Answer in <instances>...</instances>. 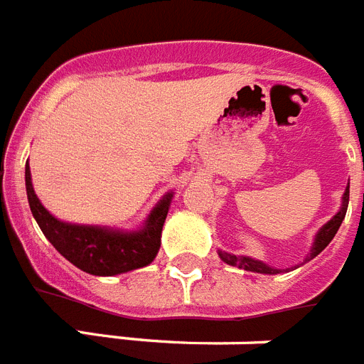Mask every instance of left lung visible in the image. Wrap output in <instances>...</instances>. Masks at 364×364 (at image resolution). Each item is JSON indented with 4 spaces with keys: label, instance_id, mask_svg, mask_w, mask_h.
<instances>
[{
    "label": "left lung",
    "instance_id": "obj_1",
    "mask_svg": "<svg viewBox=\"0 0 364 364\" xmlns=\"http://www.w3.org/2000/svg\"><path fill=\"white\" fill-rule=\"evenodd\" d=\"M348 203H350V182L346 186L344 196H342V205H340L338 212L331 218L329 222L325 223L319 228V231L316 232V237H314V242L310 246V254L304 257V263H308L310 259H314L316 255H319L323 252L329 242L334 238L336 231L340 229L342 222H344L346 218V210H348ZM218 255H220V259L223 263L231 264V267H238V269L248 270V272H259V274H280V272H287L289 269H276V267H270L269 263H264V261L255 259V257H250V255H235L229 254V252H223V250H218ZM297 269V267H295Z\"/></svg>",
    "mask_w": 364,
    "mask_h": 364
}]
</instances>
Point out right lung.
<instances>
[{
    "mask_svg": "<svg viewBox=\"0 0 364 364\" xmlns=\"http://www.w3.org/2000/svg\"><path fill=\"white\" fill-rule=\"evenodd\" d=\"M26 191L31 214L48 242L77 269L94 276H116L141 269L156 259L161 246V231L174 191H167L156 203L141 228L118 229L109 225L62 222L46 210L31 184L26 164Z\"/></svg>",
    "mask_w": 364,
    "mask_h": 364,
    "instance_id": "1",
    "label": "right lung"
}]
</instances>
